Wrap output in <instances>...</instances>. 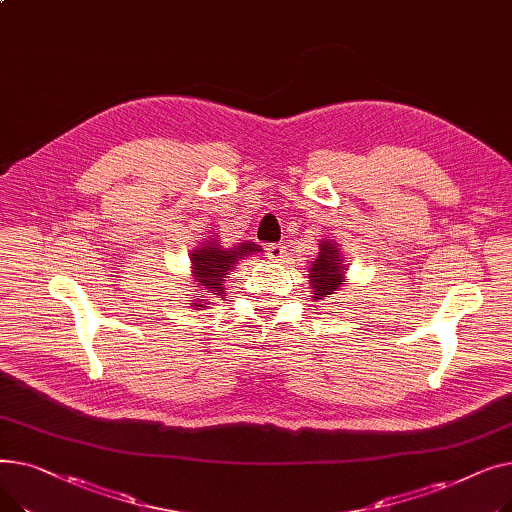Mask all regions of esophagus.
I'll return each instance as SVG.
<instances>
[{
  "instance_id": "esophagus-1",
  "label": "esophagus",
  "mask_w": 512,
  "mask_h": 512,
  "mask_svg": "<svg viewBox=\"0 0 512 512\" xmlns=\"http://www.w3.org/2000/svg\"><path fill=\"white\" fill-rule=\"evenodd\" d=\"M265 251H267V257L276 259V261H282V257L286 255V249L282 245H278V242H272V245H267Z\"/></svg>"
}]
</instances>
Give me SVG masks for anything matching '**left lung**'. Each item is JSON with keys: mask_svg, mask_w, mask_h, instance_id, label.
Instances as JSON below:
<instances>
[{"mask_svg": "<svg viewBox=\"0 0 512 512\" xmlns=\"http://www.w3.org/2000/svg\"><path fill=\"white\" fill-rule=\"evenodd\" d=\"M309 284L313 288V301H324L344 284V261L334 240H321L319 255L311 261Z\"/></svg>", "mask_w": 512, "mask_h": 512, "instance_id": "left-lung-1", "label": "left lung"}]
</instances>
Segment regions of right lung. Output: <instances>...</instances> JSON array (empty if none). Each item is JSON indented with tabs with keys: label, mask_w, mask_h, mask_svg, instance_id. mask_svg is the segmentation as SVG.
<instances>
[{
	"label": "right lung",
	"mask_w": 512,
	"mask_h": 512,
	"mask_svg": "<svg viewBox=\"0 0 512 512\" xmlns=\"http://www.w3.org/2000/svg\"><path fill=\"white\" fill-rule=\"evenodd\" d=\"M261 251L255 242H242V245H236L232 249H224L218 240L209 238L203 242L201 247H197L191 253V263H193V278L201 290V299H195L191 307L201 309L209 303L205 301H220L226 299V288H224V278H228V272L236 265L238 259L249 257L253 253ZM197 292V290H193ZM208 294V299H204V294Z\"/></svg>",
	"instance_id": "right-lung-1"
}]
</instances>
